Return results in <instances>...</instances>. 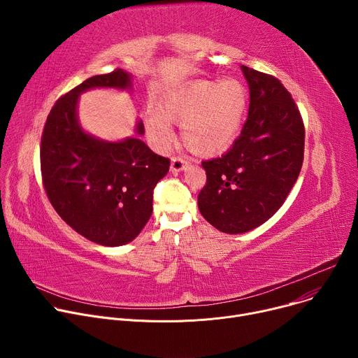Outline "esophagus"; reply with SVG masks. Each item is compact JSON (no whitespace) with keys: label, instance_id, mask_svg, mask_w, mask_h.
Instances as JSON below:
<instances>
[{"label":"esophagus","instance_id":"34e87169","mask_svg":"<svg viewBox=\"0 0 358 358\" xmlns=\"http://www.w3.org/2000/svg\"><path fill=\"white\" fill-rule=\"evenodd\" d=\"M187 167H188V162H185L184 159H180V157H174L171 160L170 170H171V173H180V171L185 170Z\"/></svg>","mask_w":358,"mask_h":358}]
</instances>
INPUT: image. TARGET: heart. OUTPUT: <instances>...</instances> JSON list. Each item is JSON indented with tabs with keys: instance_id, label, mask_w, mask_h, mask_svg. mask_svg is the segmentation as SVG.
Here are the masks:
<instances>
[{
	"instance_id": "obj_1",
	"label": "heart",
	"mask_w": 358,
	"mask_h": 358,
	"mask_svg": "<svg viewBox=\"0 0 358 358\" xmlns=\"http://www.w3.org/2000/svg\"><path fill=\"white\" fill-rule=\"evenodd\" d=\"M246 112L248 90L239 80H195L167 94L160 112H148L144 124L159 150L171 145L176 137L171 123H177L191 150L202 156H215L234 144Z\"/></svg>"
}]
</instances>
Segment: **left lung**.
<instances>
[{
    "label": "left lung",
    "mask_w": 358,
    "mask_h": 358,
    "mask_svg": "<svg viewBox=\"0 0 358 358\" xmlns=\"http://www.w3.org/2000/svg\"><path fill=\"white\" fill-rule=\"evenodd\" d=\"M249 86L248 119L222 157L202 162L207 184L198 195L201 215L225 234L266 222L293 188L304 150L297 106L273 76L241 66Z\"/></svg>",
    "instance_id": "left-lung-1"
}]
</instances>
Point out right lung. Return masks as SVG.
I'll use <instances>...</instances> for the list:
<instances>
[{
    "label": "right lung",
    "instance_id": "add662e5",
    "mask_svg": "<svg viewBox=\"0 0 358 358\" xmlns=\"http://www.w3.org/2000/svg\"><path fill=\"white\" fill-rule=\"evenodd\" d=\"M133 89V75L116 69L97 75L62 96L48 115L41 140V171L46 195L59 217L78 234L103 246L131 242L152 213V189L170 160L137 137L101 140L79 122V96L90 89Z\"/></svg>",
    "mask_w": 358,
    "mask_h": 358
}]
</instances>
